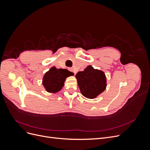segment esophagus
I'll return each instance as SVG.
<instances>
[{
    "mask_svg": "<svg viewBox=\"0 0 150 150\" xmlns=\"http://www.w3.org/2000/svg\"><path fill=\"white\" fill-rule=\"evenodd\" d=\"M69 70H70L71 71H72V72H73L74 73V74H76V72L74 71V69H72V68H69Z\"/></svg>",
    "mask_w": 150,
    "mask_h": 150,
    "instance_id": "34e87169",
    "label": "esophagus"
}]
</instances>
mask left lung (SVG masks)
<instances>
[{
    "instance_id": "left-lung-1",
    "label": "left lung",
    "mask_w": 150,
    "mask_h": 150,
    "mask_svg": "<svg viewBox=\"0 0 150 150\" xmlns=\"http://www.w3.org/2000/svg\"><path fill=\"white\" fill-rule=\"evenodd\" d=\"M80 91L83 96L89 99L98 97L106 89V77L101 70L94 69L91 66L86 67L76 75Z\"/></svg>"
}]
</instances>
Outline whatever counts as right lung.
Segmentation results:
<instances>
[{
	"label": "right lung",
	"instance_id": "add662e5",
	"mask_svg": "<svg viewBox=\"0 0 150 150\" xmlns=\"http://www.w3.org/2000/svg\"><path fill=\"white\" fill-rule=\"evenodd\" d=\"M74 76V73L66 69H57L52 67L44 74L42 85L47 92L56 93L61 90L67 77Z\"/></svg>",
	"mask_w": 150,
	"mask_h": 150
}]
</instances>
